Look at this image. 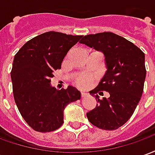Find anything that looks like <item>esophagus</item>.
<instances>
[{
    "label": "esophagus",
    "instance_id": "obj_1",
    "mask_svg": "<svg viewBox=\"0 0 155 155\" xmlns=\"http://www.w3.org/2000/svg\"><path fill=\"white\" fill-rule=\"evenodd\" d=\"M87 95H88L87 93H84V92H83V93H81V97L82 98H85Z\"/></svg>",
    "mask_w": 155,
    "mask_h": 155
}]
</instances>
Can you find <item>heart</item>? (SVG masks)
Segmentation results:
<instances>
[{
  "mask_svg": "<svg viewBox=\"0 0 155 155\" xmlns=\"http://www.w3.org/2000/svg\"><path fill=\"white\" fill-rule=\"evenodd\" d=\"M77 83L78 84H79V86H81V87H88L91 83V79L90 76L83 75V76H81V77H80L78 79Z\"/></svg>",
  "mask_w": 155,
  "mask_h": 155,
  "instance_id": "obj_1",
  "label": "heart"
}]
</instances>
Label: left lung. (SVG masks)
Here are the masks:
<instances>
[{
	"mask_svg": "<svg viewBox=\"0 0 155 155\" xmlns=\"http://www.w3.org/2000/svg\"><path fill=\"white\" fill-rule=\"evenodd\" d=\"M80 43L102 52L107 69L97 87L90 91L98 104L86 114L88 120L102 130H117L130 120L143 94L144 54L132 42L112 32L84 35ZM101 90L110 93L109 99L99 100L96 94Z\"/></svg>",
	"mask_w": 155,
	"mask_h": 155,
	"instance_id": "1",
	"label": "left lung"
}]
</instances>
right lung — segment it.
Masks as SVG:
<instances>
[{"label":"right lung","instance_id":"1","mask_svg":"<svg viewBox=\"0 0 155 155\" xmlns=\"http://www.w3.org/2000/svg\"><path fill=\"white\" fill-rule=\"evenodd\" d=\"M82 35L50 31L27 41L15 54L11 77L14 99L20 113L38 132H51L64 123V110L80 100L74 86L58 91L51 84L53 72Z\"/></svg>","mask_w":155,"mask_h":155}]
</instances>
